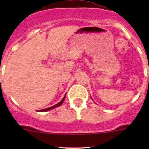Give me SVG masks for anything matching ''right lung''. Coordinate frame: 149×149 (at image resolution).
Wrapping results in <instances>:
<instances>
[{
  "mask_svg": "<svg viewBox=\"0 0 149 149\" xmlns=\"http://www.w3.org/2000/svg\"><path fill=\"white\" fill-rule=\"evenodd\" d=\"M65 97H63V100H61V101L59 103H58V104H57L54 105V106H52V107H50L46 108V109H40V110H39V112H46V111L50 110V109H54V108L57 107H59V106H61V105L62 104H63V101H64V100H65Z\"/></svg>",
  "mask_w": 149,
  "mask_h": 149,
  "instance_id": "add662e5",
  "label": "right lung"
}]
</instances>
